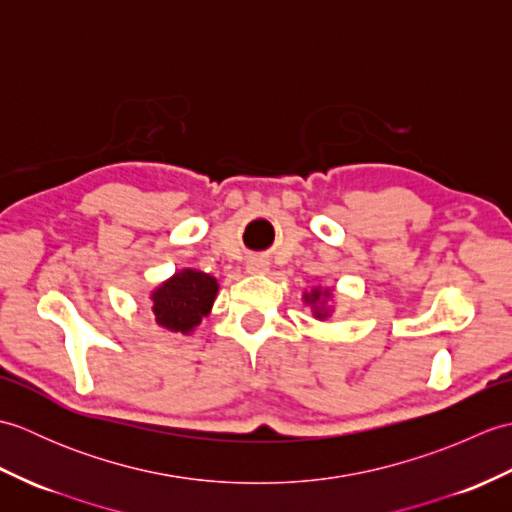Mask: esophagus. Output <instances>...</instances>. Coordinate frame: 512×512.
Listing matches in <instances>:
<instances>
[{
    "instance_id": "34e87169",
    "label": "esophagus",
    "mask_w": 512,
    "mask_h": 512,
    "mask_svg": "<svg viewBox=\"0 0 512 512\" xmlns=\"http://www.w3.org/2000/svg\"><path fill=\"white\" fill-rule=\"evenodd\" d=\"M246 270H248V273H266L268 262L262 257H253V259H248Z\"/></svg>"
}]
</instances>
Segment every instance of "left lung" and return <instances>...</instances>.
<instances>
[{
  "label": "left lung",
  "mask_w": 512,
  "mask_h": 512,
  "mask_svg": "<svg viewBox=\"0 0 512 512\" xmlns=\"http://www.w3.org/2000/svg\"><path fill=\"white\" fill-rule=\"evenodd\" d=\"M321 295H323V297H328V290H325V292H321L319 288H317V290H312V292H310V295H306V303H312V306H314V303H319ZM314 314H317V317H319V319H323V317H328V314H325V310H317V312H314Z\"/></svg>",
  "instance_id": "obj_1"
}]
</instances>
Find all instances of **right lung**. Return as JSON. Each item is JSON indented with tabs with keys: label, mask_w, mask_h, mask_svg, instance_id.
Here are the masks:
<instances>
[{
	"label": "right lung",
	"mask_w": 512,
	"mask_h": 512,
	"mask_svg": "<svg viewBox=\"0 0 512 512\" xmlns=\"http://www.w3.org/2000/svg\"><path fill=\"white\" fill-rule=\"evenodd\" d=\"M217 295V279L200 270H182L154 290V314L158 325L189 334L209 314Z\"/></svg>",
	"instance_id": "obj_1"
}]
</instances>
